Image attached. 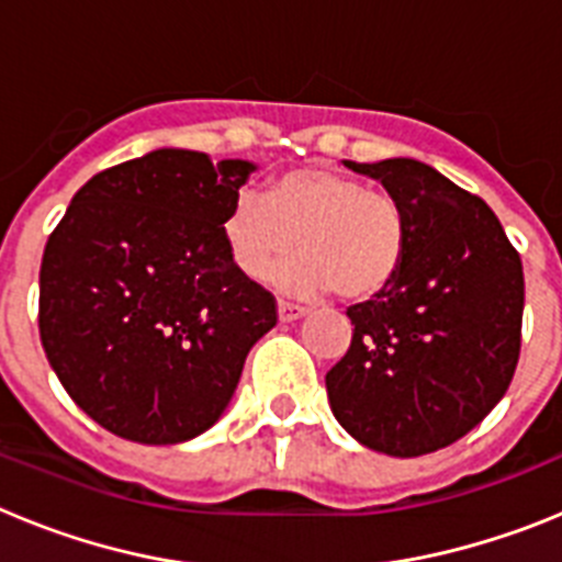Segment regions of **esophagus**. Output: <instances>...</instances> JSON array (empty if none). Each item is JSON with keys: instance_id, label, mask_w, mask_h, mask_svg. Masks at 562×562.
I'll return each instance as SVG.
<instances>
[{"instance_id": "obj_1", "label": "esophagus", "mask_w": 562, "mask_h": 562, "mask_svg": "<svg viewBox=\"0 0 562 562\" xmlns=\"http://www.w3.org/2000/svg\"><path fill=\"white\" fill-rule=\"evenodd\" d=\"M304 315H306L304 306L290 304V301H278V321H281V324H292V321H297V317H304Z\"/></svg>"}]
</instances>
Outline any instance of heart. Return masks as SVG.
Listing matches in <instances>:
<instances>
[{"label":"heart","instance_id":"obj_1","mask_svg":"<svg viewBox=\"0 0 562 562\" xmlns=\"http://www.w3.org/2000/svg\"><path fill=\"white\" fill-rule=\"evenodd\" d=\"M227 250L247 278L278 272L295 292L335 290L342 301H371L389 290L408 256V211L385 188L337 168L278 173L265 196L241 191L225 216Z\"/></svg>","mask_w":562,"mask_h":562}]
</instances>
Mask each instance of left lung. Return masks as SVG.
I'll return each instance as SVG.
<instances>
[{"mask_svg":"<svg viewBox=\"0 0 562 562\" xmlns=\"http://www.w3.org/2000/svg\"><path fill=\"white\" fill-rule=\"evenodd\" d=\"M408 211L394 284L349 310L351 346L326 374L331 414L360 445L414 459L448 448L513 382L524 267L493 207L408 157L351 162Z\"/></svg>","mask_w":562,"mask_h":562,"instance_id":"left-lung-1","label":"left lung"}]
</instances>
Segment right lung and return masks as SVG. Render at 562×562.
Returning a JSON list of instances; mask_svg holds the SVG:
<instances>
[{"mask_svg":"<svg viewBox=\"0 0 562 562\" xmlns=\"http://www.w3.org/2000/svg\"><path fill=\"white\" fill-rule=\"evenodd\" d=\"M252 168L157 148L95 173L49 233L44 355L109 434L140 445L205 434L276 326V297L233 265L222 233Z\"/></svg>","mask_w":562,"mask_h":562,"instance_id":"right-lung-1","label":"right lung"}]
</instances>
